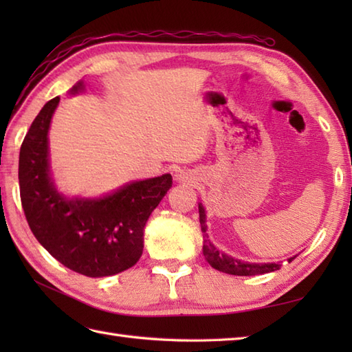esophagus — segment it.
Wrapping results in <instances>:
<instances>
[{"label": "esophagus", "instance_id": "1", "mask_svg": "<svg viewBox=\"0 0 352 352\" xmlns=\"http://www.w3.org/2000/svg\"><path fill=\"white\" fill-rule=\"evenodd\" d=\"M175 180H178V182H183V180H184V177H183L182 174H177V175H175Z\"/></svg>", "mask_w": 352, "mask_h": 352}]
</instances>
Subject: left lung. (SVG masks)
Wrapping results in <instances>:
<instances>
[{
  "mask_svg": "<svg viewBox=\"0 0 352 352\" xmlns=\"http://www.w3.org/2000/svg\"><path fill=\"white\" fill-rule=\"evenodd\" d=\"M199 208V223H201V231H203L204 237V245H203V254L207 260V263L212 267L218 269L221 272H226L230 275H241V276H250V275H260V274H267L274 272L276 269L281 267V263H248V261L237 260L227 254L221 252L216 246L208 241L207 231V223H206V210L203 204L198 206ZM296 257V256H295ZM295 257L289 258V263Z\"/></svg>",
  "mask_w": 352,
  "mask_h": 352,
  "instance_id": "1",
  "label": "left lung"
}]
</instances>
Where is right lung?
Here are the masks:
<instances>
[{
  "instance_id": "right-lung-1",
  "label": "right lung",
  "mask_w": 352,
  "mask_h": 352,
  "mask_svg": "<svg viewBox=\"0 0 352 352\" xmlns=\"http://www.w3.org/2000/svg\"><path fill=\"white\" fill-rule=\"evenodd\" d=\"M83 81L71 89L77 94ZM60 98L36 116L19 153V190L34 237L71 271L100 278L126 271L144 251V228L172 188L170 174L125 184L107 197L66 198L50 174L48 130Z\"/></svg>"
}]
</instances>
